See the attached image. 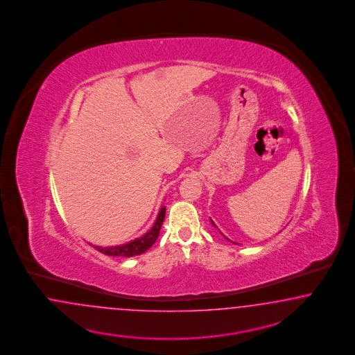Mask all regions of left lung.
<instances>
[{"mask_svg": "<svg viewBox=\"0 0 355 355\" xmlns=\"http://www.w3.org/2000/svg\"><path fill=\"white\" fill-rule=\"evenodd\" d=\"M211 223H212V225L215 226V227H217V226L215 225V223H214V221H212V220H211ZM220 233H221V232H220ZM221 234H223V233H221ZM223 236H224V234H223ZM226 238V236H225ZM226 239H227V238H226ZM227 241H230V239H227Z\"/></svg>", "mask_w": 355, "mask_h": 355, "instance_id": "1", "label": "left lung"}]
</instances>
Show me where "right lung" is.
<instances>
[{"label":"right lung","instance_id":"obj_1","mask_svg":"<svg viewBox=\"0 0 355 355\" xmlns=\"http://www.w3.org/2000/svg\"><path fill=\"white\" fill-rule=\"evenodd\" d=\"M164 218H165V207H162V209H160L155 224H153V226L150 227L146 234H143L139 238L131 241L129 243L121 245V246H113V248L95 246V248L101 254H105V255H109V257L130 258V257L140 255V254L146 252L156 242L159 233H160V229H162V223H164Z\"/></svg>","mask_w":355,"mask_h":355}]
</instances>
